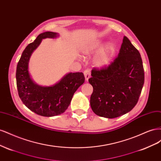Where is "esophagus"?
Returning a JSON list of instances; mask_svg holds the SVG:
<instances>
[{
	"mask_svg": "<svg viewBox=\"0 0 161 161\" xmlns=\"http://www.w3.org/2000/svg\"><path fill=\"white\" fill-rule=\"evenodd\" d=\"M84 75H85V77L86 81H88L89 79L91 76V70H90V69H86L84 71Z\"/></svg>",
	"mask_w": 161,
	"mask_h": 161,
	"instance_id": "1",
	"label": "esophagus"
}]
</instances>
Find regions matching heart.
<instances>
[{"instance_id": "heart-1", "label": "heart", "mask_w": 161, "mask_h": 161, "mask_svg": "<svg viewBox=\"0 0 161 161\" xmlns=\"http://www.w3.org/2000/svg\"><path fill=\"white\" fill-rule=\"evenodd\" d=\"M103 43L100 41H95L86 46L83 50L85 55H92L98 52L94 59V63L97 67H104L109 64L115 53L116 48L114 44H108L105 47Z\"/></svg>"}]
</instances>
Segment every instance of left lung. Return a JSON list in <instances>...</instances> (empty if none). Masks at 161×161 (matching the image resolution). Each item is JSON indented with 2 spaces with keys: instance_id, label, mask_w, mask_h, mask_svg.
Returning <instances> with one entry per match:
<instances>
[{
  "instance_id": "left-lung-1",
  "label": "left lung",
  "mask_w": 161,
  "mask_h": 161,
  "mask_svg": "<svg viewBox=\"0 0 161 161\" xmlns=\"http://www.w3.org/2000/svg\"><path fill=\"white\" fill-rule=\"evenodd\" d=\"M90 103L94 113L107 118L127 114L137 104L144 82L140 52L124 36L118 56L108 66L93 68Z\"/></svg>"
}]
</instances>
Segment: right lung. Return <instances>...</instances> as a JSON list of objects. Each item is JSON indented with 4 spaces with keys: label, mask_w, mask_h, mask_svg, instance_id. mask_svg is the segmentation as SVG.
Returning <instances> with one entry per match:
<instances>
[{
    "label": "right lung",
    "mask_w": 161,
    "mask_h": 161,
    "mask_svg": "<svg viewBox=\"0 0 161 161\" xmlns=\"http://www.w3.org/2000/svg\"><path fill=\"white\" fill-rule=\"evenodd\" d=\"M57 33L47 31L39 35L22 53L17 66L16 80L18 94L27 108L37 115L52 117L60 115L67 109L76 91L85 82L82 72L69 73L57 84L40 86L31 80L28 71V62L32 52L43 39L53 38Z\"/></svg>",
    "instance_id": "add662e5"
}]
</instances>
